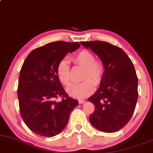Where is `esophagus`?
I'll return each instance as SVG.
<instances>
[{
  "label": "esophagus",
  "mask_w": 153,
  "mask_h": 153,
  "mask_svg": "<svg viewBox=\"0 0 153 153\" xmlns=\"http://www.w3.org/2000/svg\"><path fill=\"white\" fill-rule=\"evenodd\" d=\"M85 102V100H78L79 104H82V103H84Z\"/></svg>",
  "instance_id": "1"
}]
</instances>
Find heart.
<instances>
[{
  "label": "heart",
  "instance_id": "heart-1",
  "mask_svg": "<svg viewBox=\"0 0 153 153\" xmlns=\"http://www.w3.org/2000/svg\"><path fill=\"white\" fill-rule=\"evenodd\" d=\"M75 64L84 67L82 75L83 81L70 85L66 91L71 96L84 98L93 93L95 84L100 85L103 80L105 67L102 60L95 59V55L88 50H82L73 57ZM56 75L62 84L68 85L71 82V71L69 62L62 59L56 68Z\"/></svg>",
  "mask_w": 153,
  "mask_h": 153
}]
</instances>
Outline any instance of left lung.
Here are the masks:
<instances>
[{"mask_svg":"<svg viewBox=\"0 0 153 153\" xmlns=\"http://www.w3.org/2000/svg\"><path fill=\"white\" fill-rule=\"evenodd\" d=\"M80 44L96 53L105 67L100 87L88 98L95 108L90 122L102 132L118 131L131 119L138 97V79L133 64L123 49L108 42Z\"/></svg>","mask_w":153,"mask_h":153,"instance_id":"1","label":"left lung"}]
</instances>
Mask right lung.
<instances>
[{"label": "right lung", "mask_w": 153, "mask_h": 153, "mask_svg": "<svg viewBox=\"0 0 153 153\" xmlns=\"http://www.w3.org/2000/svg\"><path fill=\"white\" fill-rule=\"evenodd\" d=\"M78 42L56 41L34 49L25 58L18 86L20 112L24 123L35 133L53 137L68 122L78 100L69 97L56 75L58 62L80 47ZM62 98L58 102L56 99Z\"/></svg>", "instance_id": "1"}]
</instances>
